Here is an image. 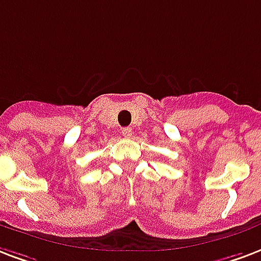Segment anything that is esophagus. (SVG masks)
Instances as JSON below:
<instances>
[{"label": "esophagus", "instance_id": "obj_1", "mask_svg": "<svg viewBox=\"0 0 261 261\" xmlns=\"http://www.w3.org/2000/svg\"><path fill=\"white\" fill-rule=\"evenodd\" d=\"M122 135L124 138H130L131 135H133V130H131L130 127H124V128H122Z\"/></svg>", "mask_w": 261, "mask_h": 261}]
</instances>
